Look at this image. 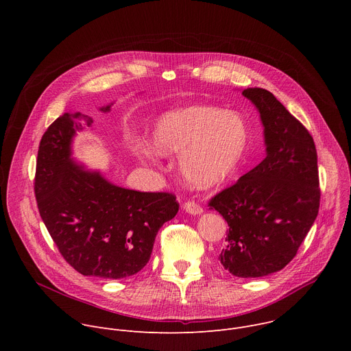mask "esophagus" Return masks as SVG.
<instances>
[{
    "label": "esophagus",
    "mask_w": 351,
    "mask_h": 351,
    "mask_svg": "<svg viewBox=\"0 0 351 351\" xmlns=\"http://www.w3.org/2000/svg\"><path fill=\"white\" fill-rule=\"evenodd\" d=\"M183 210L186 211V213H189V214H191V215H199V214H203V207H199L197 203H194V202H186L184 204H183Z\"/></svg>",
    "instance_id": "34e87169"
}]
</instances>
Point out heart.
I'll use <instances>...</instances> for the list:
<instances>
[{"label":"heart","instance_id":"heart-1","mask_svg":"<svg viewBox=\"0 0 351 351\" xmlns=\"http://www.w3.org/2000/svg\"><path fill=\"white\" fill-rule=\"evenodd\" d=\"M250 130L236 112L211 106H190L160 117L149 137L157 154H180L183 176L195 186L211 187L229 179L248 147ZM141 154L147 147L138 145Z\"/></svg>","mask_w":351,"mask_h":351}]
</instances>
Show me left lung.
<instances>
[{
    "mask_svg": "<svg viewBox=\"0 0 351 351\" xmlns=\"http://www.w3.org/2000/svg\"><path fill=\"white\" fill-rule=\"evenodd\" d=\"M261 117L267 157L208 206L228 222L219 254L237 278H261L285 268L297 254L319 210L314 138L276 97L260 87L241 93Z\"/></svg>",
    "mask_w": 351,
    "mask_h": 351,
    "instance_id": "1",
    "label": "left lung"
}]
</instances>
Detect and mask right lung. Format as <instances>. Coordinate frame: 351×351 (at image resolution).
Listing matches in <instances>:
<instances>
[{
	"label": "right lung",
	"instance_id": "add662e5",
	"mask_svg": "<svg viewBox=\"0 0 351 351\" xmlns=\"http://www.w3.org/2000/svg\"><path fill=\"white\" fill-rule=\"evenodd\" d=\"M82 119L93 123L87 115L65 112L41 137L34 178L38 213L61 256L79 274L128 278L147 265L160 228L178 214L179 203L172 193L115 186L71 160Z\"/></svg>",
	"mask_w": 351,
	"mask_h": 351
}]
</instances>
